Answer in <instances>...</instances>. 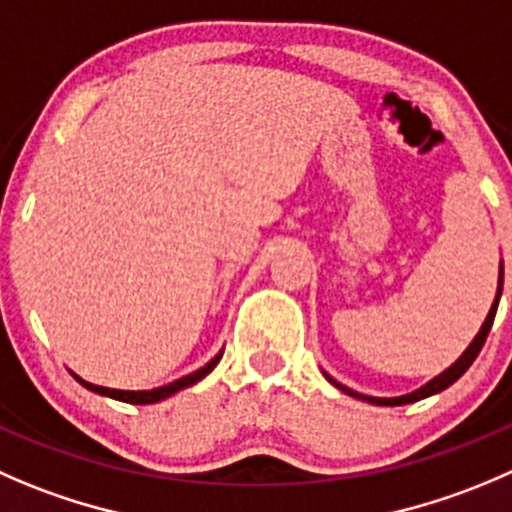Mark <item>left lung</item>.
<instances>
[{"label":"left lung","instance_id":"left-lung-1","mask_svg":"<svg viewBox=\"0 0 512 512\" xmlns=\"http://www.w3.org/2000/svg\"><path fill=\"white\" fill-rule=\"evenodd\" d=\"M500 292H503V272H500V287H498V297H495L493 307H490L488 317H485L483 327H480V332H478V337H475V340H473V345H470L468 350L463 352V357H460V360L455 362L453 367H448V370H445L443 375H438V377H435V380H430L428 385H425V388L415 390V393H410V395H403V398H367V395H360V393H355V390H347L345 385H340V382H335V380H332V377H327V380H330L332 385H337V388H340V390H345L347 395H352V398L367 400V403H372V405H408V403H415V400L430 398V395H435V393H440V390L450 388V385H453V382L458 380V377L463 375V372L468 370L470 365H473V362H475V357H478V355H480V350H483L485 340H488V332H490V327H493L495 312H498Z\"/></svg>","mask_w":512,"mask_h":512}]
</instances>
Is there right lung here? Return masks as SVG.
Returning a JSON list of instances; mask_svg holds the SVG:
<instances>
[{
	"label": "right lung",
	"mask_w": 512,
	"mask_h": 512,
	"mask_svg": "<svg viewBox=\"0 0 512 512\" xmlns=\"http://www.w3.org/2000/svg\"><path fill=\"white\" fill-rule=\"evenodd\" d=\"M220 357H222V352L220 355L215 357V360H210L207 362L205 367H200V370L197 372H192V375H185V377H180V380H175V382H170V385H165V388H155V390H112V388H99V385H92V382H84L82 377H77L79 382H82L84 388L87 390H92V393H99V395H107V398H114V400H122V403H132V405H150V403H160V400H165V398H170L172 393H177V390H185V388H190V385H195V382H200L202 377L207 375V372H212L215 370V365L217 362H220Z\"/></svg>",
	"instance_id": "right-lung-1"
}]
</instances>
